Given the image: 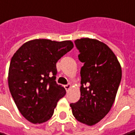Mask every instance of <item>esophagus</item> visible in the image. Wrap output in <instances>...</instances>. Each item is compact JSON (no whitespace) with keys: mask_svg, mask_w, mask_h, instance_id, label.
<instances>
[{"mask_svg":"<svg viewBox=\"0 0 135 135\" xmlns=\"http://www.w3.org/2000/svg\"><path fill=\"white\" fill-rule=\"evenodd\" d=\"M64 87L65 88L66 90L68 91V90H69L70 88L71 87V84H66V85H65V86H64Z\"/></svg>","mask_w":135,"mask_h":135,"instance_id":"obj_1","label":"esophagus"}]
</instances>
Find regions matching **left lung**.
<instances>
[{
    "instance_id": "1",
    "label": "left lung",
    "mask_w": 135,
    "mask_h": 135,
    "mask_svg": "<svg viewBox=\"0 0 135 135\" xmlns=\"http://www.w3.org/2000/svg\"><path fill=\"white\" fill-rule=\"evenodd\" d=\"M74 43L84 65L81 68V97L70 106L77 120L93 126L109 112L121 81L118 59L104 42L81 38Z\"/></svg>"
}]
</instances>
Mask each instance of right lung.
I'll list each match as a JSON object with an SVG mask.
<instances>
[{
	"instance_id": "1",
	"label": "right lung",
	"mask_w": 135,
	"mask_h": 135,
	"mask_svg": "<svg viewBox=\"0 0 135 135\" xmlns=\"http://www.w3.org/2000/svg\"><path fill=\"white\" fill-rule=\"evenodd\" d=\"M73 48L71 41L34 40L13 55L9 70V87L17 107L28 121L42 123L54 114L65 89L56 83V62Z\"/></svg>"
}]
</instances>
